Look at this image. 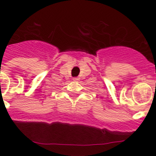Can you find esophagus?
<instances>
[{
  "label": "esophagus",
  "instance_id": "1",
  "mask_svg": "<svg viewBox=\"0 0 156 156\" xmlns=\"http://www.w3.org/2000/svg\"><path fill=\"white\" fill-rule=\"evenodd\" d=\"M73 80L74 81H77V80H79V79H78V78H76V77H75V78H73Z\"/></svg>",
  "mask_w": 156,
  "mask_h": 156
}]
</instances>
